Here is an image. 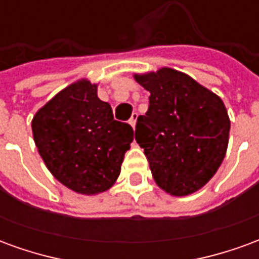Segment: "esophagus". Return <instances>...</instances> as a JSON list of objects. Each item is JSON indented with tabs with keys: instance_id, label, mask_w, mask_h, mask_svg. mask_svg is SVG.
Returning a JSON list of instances; mask_svg holds the SVG:
<instances>
[{
	"instance_id": "1",
	"label": "esophagus",
	"mask_w": 259,
	"mask_h": 259,
	"mask_svg": "<svg viewBox=\"0 0 259 259\" xmlns=\"http://www.w3.org/2000/svg\"><path fill=\"white\" fill-rule=\"evenodd\" d=\"M137 116H139L137 113H133V115H132V118L129 119V123L132 124V127H133V129H135V127H136V122H137Z\"/></svg>"
}]
</instances>
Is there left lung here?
<instances>
[{"instance_id":"8db88e82","label":"left lung","mask_w":259,"mask_h":259,"mask_svg":"<svg viewBox=\"0 0 259 259\" xmlns=\"http://www.w3.org/2000/svg\"><path fill=\"white\" fill-rule=\"evenodd\" d=\"M150 91V107L136 124L152 178L176 197L200 190L221 166L229 143L223 101L189 74L170 68L135 74Z\"/></svg>"}]
</instances>
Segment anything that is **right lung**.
<instances>
[{"label":"right lung","instance_id":"add662e5","mask_svg":"<svg viewBox=\"0 0 259 259\" xmlns=\"http://www.w3.org/2000/svg\"><path fill=\"white\" fill-rule=\"evenodd\" d=\"M38 154L57 180L80 194L111 189L120 174L135 132L113 119L97 96V84L81 79L59 91L31 120Z\"/></svg>","mask_w":259,"mask_h":259}]
</instances>
